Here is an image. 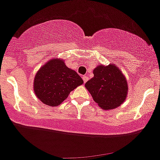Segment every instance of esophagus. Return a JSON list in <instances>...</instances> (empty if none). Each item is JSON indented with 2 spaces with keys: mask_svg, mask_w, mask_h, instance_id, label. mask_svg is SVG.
Instances as JSON below:
<instances>
[{
  "mask_svg": "<svg viewBox=\"0 0 160 160\" xmlns=\"http://www.w3.org/2000/svg\"><path fill=\"white\" fill-rule=\"evenodd\" d=\"M88 77H87V76H83V82H84V83H86V82L87 81V80H88Z\"/></svg>",
  "mask_w": 160,
  "mask_h": 160,
  "instance_id": "34e87169",
  "label": "esophagus"
}]
</instances>
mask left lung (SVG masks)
<instances>
[{
  "label": "left lung",
  "instance_id": "8db88e82",
  "mask_svg": "<svg viewBox=\"0 0 160 160\" xmlns=\"http://www.w3.org/2000/svg\"><path fill=\"white\" fill-rule=\"evenodd\" d=\"M94 77L85 83L92 99L104 110L114 109L125 101L128 87L127 80L117 66H97Z\"/></svg>",
  "mask_w": 160,
  "mask_h": 160
}]
</instances>
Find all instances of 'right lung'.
<instances>
[{
    "label": "right lung",
    "mask_w": 160,
    "mask_h": 160,
    "mask_svg": "<svg viewBox=\"0 0 160 160\" xmlns=\"http://www.w3.org/2000/svg\"><path fill=\"white\" fill-rule=\"evenodd\" d=\"M83 80L73 70L64 64V60L54 58L38 70L34 79L33 89L44 104L55 107L62 103L70 92Z\"/></svg>",
    "instance_id": "obj_1"
}]
</instances>
